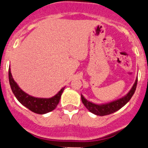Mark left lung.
I'll list each match as a JSON object with an SVG mask.
<instances>
[{"label": "left lung", "mask_w": 148, "mask_h": 148, "mask_svg": "<svg viewBox=\"0 0 148 148\" xmlns=\"http://www.w3.org/2000/svg\"><path fill=\"white\" fill-rule=\"evenodd\" d=\"M137 84H138V78L136 79L132 88L124 97L112 101V102H110V103H103V104H96V103H94L90 101H88V100H86L82 95H81V101L83 102L84 105L86 107V108L90 112L93 113L95 114L99 115V116L110 114L116 112L117 110H120L122 107H124L131 100V98L135 92Z\"/></svg>", "instance_id": "obj_1"}]
</instances>
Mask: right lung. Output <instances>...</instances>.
<instances>
[{"mask_svg": "<svg viewBox=\"0 0 148 148\" xmlns=\"http://www.w3.org/2000/svg\"><path fill=\"white\" fill-rule=\"evenodd\" d=\"M9 76V82H10V88L12 92L17 99V101L21 103L22 105L28 108L29 110L39 114H44L48 112H51L54 110L58 106L60 101V97L62 95L64 88H63L59 92L53 97L50 98H39V97H32L31 95H27V93L21 89L13 79L12 74L10 72V68H9L8 72Z\"/></svg>", "mask_w": 148, "mask_h": 148, "instance_id": "add662e5", "label": "right lung"}]
</instances>
